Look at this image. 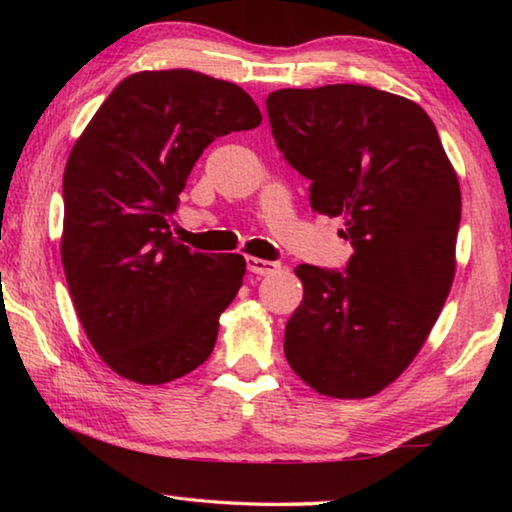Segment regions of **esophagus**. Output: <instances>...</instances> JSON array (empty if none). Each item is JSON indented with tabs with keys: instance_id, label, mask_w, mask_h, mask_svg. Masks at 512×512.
Listing matches in <instances>:
<instances>
[{
	"instance_id": "1",
	"label": "esophagus",
	"mask_w": 512,
	"mask_h": 512,
	"mask_svg": "<svg viewBox=\"0 0 512 512\" xmlns=\"http://www.w3.org/2000/svg\"><path fill=\"white\" fill-rule=\"evenodd\" d=\"M246 262H248V271L255 275H271L275 271H280V264L266 262V259H259V257H248Z\"/></svg>"
}]
</instances>
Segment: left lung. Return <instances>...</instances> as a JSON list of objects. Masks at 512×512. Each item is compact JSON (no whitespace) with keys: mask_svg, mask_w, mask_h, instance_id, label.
<instances>
[{"mask_svg":"<svg viewBox=\"0 0 512 512\" xmlns=\"http://www.w3.org/2000/svg\"><path fill=\"white\" fill-rule=\"evenodd\" d=\"M277 149L311 180L318 214L341 216L345 275L300 264L305 296L284 329L293 372L320 395L361 400L402 375L456 271L461 187L418 103L368 85L277 90Z\"/></svg>","mask_w":512,"mask_h":512,"instance_id":"8db88e82","label":"left lung"}]
</instances>
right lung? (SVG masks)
Instances as JSON below:
<instances>
[{"mask_svg": "<svg viewBox=\"0 0 512 512\" xmlns=\"http://www.w3.org/2000/svg\"><path fill=\"white\" fill-rule=\"evenodd\" d=\"M262 124L235 83L192 69L137 72L90 119L63 176L60 257L92 348L137 384H167L210 357L244 282L241 255L171 237L196 160L216 137Z\"/></svg>", "mask_w": 512, "mask_h": 512, "instance_id": "obj_1", "label": "right lung"}]
</instances>
